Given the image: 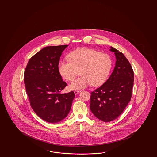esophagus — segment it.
I'll list each match as a JSON object with an SVG mask.
<instances>
[{
  "label": "esophagus",
  "mask_w": 157,
  "mask_h": 157,
  "mask_svg": "<svg viewBox=\"0 0 157 157\" xmlns=\"http://www.w3.org/2000/svg\"><path fill=\"white\" fill-rule=\"evenodd\" d=\"M80 90H75L74 91V93H75V95H77V94H78L79 93H80Z\"/></svg>",
  "instance_id": "obj_1"
}]
</instances>
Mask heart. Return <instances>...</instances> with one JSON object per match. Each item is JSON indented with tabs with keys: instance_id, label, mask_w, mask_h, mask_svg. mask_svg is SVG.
<instances>
[{
	"instance_id": "heart-1",
	"label": "heart",
	"mask_w": 157,
	"mask_h": 157,
	"mask_svg": "<svg viewBox=\"0 0 157 157\" xmlns=\"http://www.w3.org/2000/svg\"><path fill=\"white\" fill-rule=\"evenodd\" d=\"M68 59L60 60L58 70L60 75L72 81L80 69L81 75L69 84L71 90H81L90 85L97 86L105 81L112 67L110 56L95 49L81 48L72 51Z\"/></svg>"
}]
</instances>
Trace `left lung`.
Listing matches in <instances>:
<instances>
[{"label": "left lung", "mask_w": 157, "mask_h": 157, "mask_svg": "<svg viewBox=\"0 0 157 157\" xmlns=\"http://www.w3.org/2000/svg\"><path fill=\"white\" fill-rule=\"evenodd\" d=\"M116 57L115 67L108 80L91 92L90 109L104 122L117 118L130 102L132 94L134 74L125 55L111 47Z\"/></svg>", "instance_id": "1"}]
</instances>
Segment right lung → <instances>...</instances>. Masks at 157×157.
<instances>
[{"label":"right lung","mask_w":157,"mask_h":157,"mask_svg":"<svg viewBox=\"0 0 157 157\" xmlns=\"http://www.w3.org/2000/svg\"><path fill=\"white\" fill-rule=\"evenodd\" d=\"M67 46L45 47L30 58L24 73L30 106L39 117L49 123L65 118L75 97L73 91L60 93L67 84L62 79L58 63Z\"/></svg>","instance_id":"add662e5"}]
</instances>
